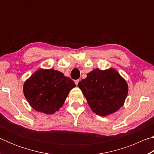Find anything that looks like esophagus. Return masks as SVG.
<instances>
[{
    "instance_id": "obj_1",
    "label": "esophagus",
    "mask_w": 154,
    "mask_h": 154,
    "mask_svg": "<svg viewBox=\"0 0 154 154\" xmlns=\"http://www.w3.org/2000/svg\"><path fill=\"white\" fill-rule=\"evenodd\" d=\"M79 79H76V80H75V84H76L77 85H78V83H79Z\"/></svg>"
}]
</instances>
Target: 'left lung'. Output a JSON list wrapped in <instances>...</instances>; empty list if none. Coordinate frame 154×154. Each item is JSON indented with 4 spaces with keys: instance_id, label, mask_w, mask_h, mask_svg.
I'll list each match as a JSON object with an SVG mask.
<instances>
[{
    "instance_id": "1",
    "label": "left lung",
    "mask_w": 154,
    "mask_h": 154,
    "mask_svg": "<svg viewBox=\"0 0 154 154\" xmlns=\"http://www.w3.org/2000/svg\"><path fill=\"white\" fill-rule=\"evenodd\" d=\"M78 87L82 91L92 110L106 116L120 109L128 94L126 82L113 69H94L80 81Z\"/></svg>"
}]
</instances>
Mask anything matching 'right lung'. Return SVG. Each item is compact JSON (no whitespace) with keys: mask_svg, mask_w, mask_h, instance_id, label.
<instances>
[{"mask_svg":"<svg viewBox=\"0 0 154 154\" xmlns=\"http://www.w3.org/2000/svg\"><path fill=\"white\" fill-rule=\"evenodd\" d=\"M76 85L70 77L54 69H39L24 85V93L36 111L53 114L61 107Z\"/></svg>","mask_w":154,"mask_h":154,"instance_id":"obj_1","label":"right lung"}]
</instances>
